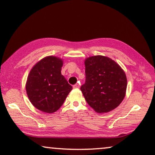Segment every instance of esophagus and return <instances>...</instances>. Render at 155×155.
I'll return each instance as SVG.
<instances>
[{
	"label": "esophagus",
	"instance_id": "34e87169",
	"mask_svg": "<svg viewBox=\"0 0 155 155\" xmlns=\"http://www.w3.org/2000/svg\"><path fill=\"white\" fill-rule=\"evenodd\" d=\"M73 88H79V84H74L73 86Z\"/></svg>",
	"mask_w": 155,
	"mask_h": 155
}]
</instances>
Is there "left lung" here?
Returning <instances> with one entry per match:
<instances>
[{
	"label": "left lung",
	"instance_id": "8db88e82",
	"mask_svg": "<svg viewBox=\"0 0 155 155\" xmlns=\"http://www.w3.org/2000/svg\"><path fill=\"white\" fill-rule=\"evenodd\" d=\"M85 66L86 81L81 91L87 103L98 113L110 112L118 107L127 87L126 74L120 66L101 55L87 58Z\"/></svg>",
	"mask_w": 155,
	"mask_h": 155
}]
</instances>
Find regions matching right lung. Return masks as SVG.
<instances>
[{
	"instance_id": "1",
	"label": "right lung",
	"mask_w": 155,
	"mask_h": 155,
	"mask_svg": "<svg viewBox=\"0 0 155 155\" xmlns=\"http://www.w3.org/2000/svg\"><path fill=\"white\" fill-rule=\"evenodd\" d=\"M62 64L60 58L46 57L34 65L28 76V97L35 107L43 112H56L72 89L61 74Z\"/></svg>"
}]
</instances>
